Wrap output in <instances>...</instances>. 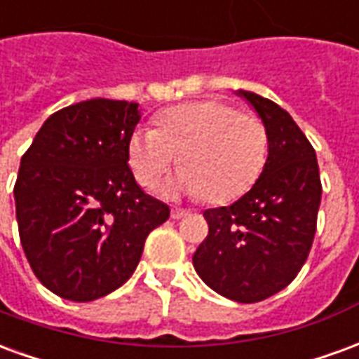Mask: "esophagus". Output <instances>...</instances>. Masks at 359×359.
<instances>
[{"instance_id": "34e87169", "label": "esophagus", "mask_w": 359, "mask_h": 359, "mask_svg": "<svg viewBox=\"0 0 359 359\" xmlns=\"http://www.w3.org/2000/svg\"><path fill=\"white\" fill-rule=\"evenodd\" d=\"M187 215H188V211L182 210V208H172L171 210L172 219H182V217H187Z\"/></svg>"}]
</instances>
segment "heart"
<instances>
[{
  "instance_id": "b5f03b06",
  "label": "heart",
  "mask_w": 359,
  "mask_h": 359,
  "mask_svg": "<svg viewBox=\"0 0 359 359\" xmlns=\"http://www.w3.org/2000/svg\"><path fill=\"white\" fill-rule=\"evenodd\" d=\"M157 128H140L128 142V161L142 187L154 190L179 161L184 167L169 194L203 196L226 203L262 175L269 151L265 125L219 100L192 102L163 111Z\"/></svg>"
}]
</instances>
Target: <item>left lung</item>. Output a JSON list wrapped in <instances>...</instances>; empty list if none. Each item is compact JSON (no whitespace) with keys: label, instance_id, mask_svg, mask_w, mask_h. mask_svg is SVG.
Segmentation results:
<instances>
[{"label":"left lung","instance_id":"left-lung-1","mask_svg":"<svg viewBox=\"0 0 359 359\" xmlns=\"http://www.w3.org/2000/svg\"><path fill=\"white\" fill-rule=\"evenodd\" d=\"M267 128L269 154L256 184L226 208L203 211L210 233L192 256L205 285L254 304L290 285L308 259L321 203L316 149L267 97L238 90Z\"/></svg>","mask_w":359,"mask_h":359}]
</instances>
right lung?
<instances>
[{"instance_id":"1","label":"right lung","mask_w":359,"mask_h":359,"mask_svg":"<svg viewBox=\"0 0 359 359\" xmlns=\"http://www.w3.org/2000/svg\"><path fill=\"white\" fill-rule=\"evenodd\" d=\"M138 103L94 97L53 113L20 159L19 236L38 280L65 300L92 302L133 277L169 205L128 167Z\"/></svg>"}]
</instances>
